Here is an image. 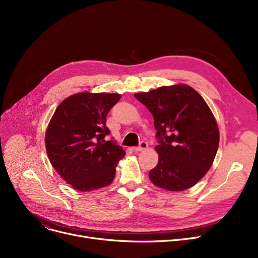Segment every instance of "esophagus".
<instances>
[{"label":"esophagus","mask_w":258,"mask_h":258,"mask_svg":"<svg viewBox=\"0 0 258 258\" xmlns=\"http://www.w3.org/2000/svg\"><path fill=\"white\" fill-rule=\"evenodd\" d=\"M148 147V144L145 142V141H142L140 143L139 146H136V147H133V151L134 152H142L144 150H146V148Z\"/></svg>","instance_id":"34e87169"}]
</instances>
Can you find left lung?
<instances>
[{
	"instance_id": "obj_1",
	"label": "left lung",
	"mask_w": 258,
	"mask_h": 258,
	"mask_svg": "<svg viewBox=\"0 0 258 258\" xmlns=\"http://www.w3.org/2000/svg\"><path fill=\"white\" fill-rule=\"evenodd\" d=\"M154 117L159 161L150 180L168 191L195 186L210 169L220 143L216 120L201 95L184 84L135 94Z\"/></svg>"
}]
</instances>
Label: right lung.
<instances>
[{"label":"right lung","mask_w":258,"mask_h":258,"mask_svg":"<svg viewBox=\"0 0 258 258\" xmlns=\"http://www.w3.org/2000/svg\"><path fill=\"white\" fill-rule=\"evenodd\" d=\"M117 93L80 92L62 100L54 112L45 136L48 158L60 177L79 191L110 185L125 151L114 141L106 115L119 101Z\"/></svg>","instance_id":"right-lung-1"}]
</instances>
